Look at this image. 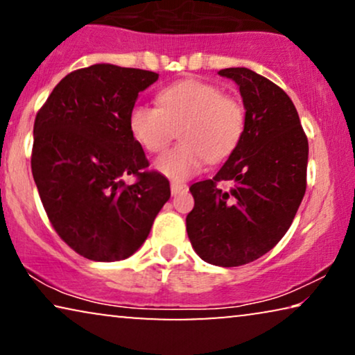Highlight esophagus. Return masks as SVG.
<instances>
[{
	"label": "esophagus",
	"mask_w": 355,
	"mask_h": 355,
	"mask_svg": "<svg viewBox=\"0 0 355 355\" xmlns=\"http://www.w3.org/2000/svg\"><path fill=\"white\" fill-rule=\"evenodd\" d=\"M184 191H187V186L184 182H171V193L173 196H178L179 192H184Z\"/></svg>",
	"instance_id": "esophagus-1"
}]
</instances>
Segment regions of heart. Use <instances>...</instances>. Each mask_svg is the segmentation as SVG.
Instances as JSON below:
<instances>
[{"label": "heart", "instance_id": "1", "mask_svg": "<svg viewBox=\"0 0 355 355\" xmlns=\"http://www.w3.org/2000/svg\"><path fill=\"white\" fill-rule=\"evenodd\" d=\"M157 106L135 105L129 113L132 137L150 153L171 144L179 129L181 144L157 159L155 168L174 181L200 171L207 159L216 163L234 152L244 132L245 110L210 82L182 79L159 90Z\"/></svg>", "mask_w": 355, "mask_h": 355}]
</instances>
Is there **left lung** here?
Wrapping results in <instances>:
<instances>
[{
  "label": "left lung",
  "instance_id": "8db88e82",
  "mask_svg": "<svg viewBox=\"0 0 355 355\" xmlns=\"http://www.w3.org/2000/svg\"><path fill=\"white\" fill-rule=\"evenodd\" d=\"M218 74L239 87L244 132L215 178L189 189L196 203L186 226L202 260L230 268L260 259L288 232L307 187L309 142L283 89L247 67Z\"/></svg>",
  "mask_w": 355,
  "mask_h": 355
}]
</instances>
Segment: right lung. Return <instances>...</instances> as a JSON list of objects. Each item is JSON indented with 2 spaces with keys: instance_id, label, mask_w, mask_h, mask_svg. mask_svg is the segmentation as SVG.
Wrapping results in <instances>:
<instances>
[{
  "instance_id": "1",
  "label": "right lung",
  "mask_w": 355,
  "mask_h": 355,
  "mask_svg": "<svg viewBox=\"0 0 355 355\" xmlns=\"http://www.w3.org/2000/svg\"><path fill=\"white\" fill-rule=\"evenodd\" d=\"M157 80V72L101 62L67 74L37 113L33 181L58 236L89 260L137 252L171 197L129 129L139 92ZM125 175L138 181L129 187Z\"/></svg>"
}]
</instances>
